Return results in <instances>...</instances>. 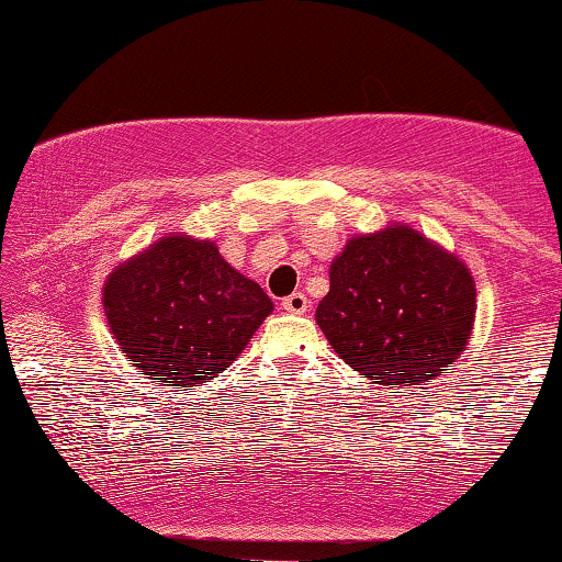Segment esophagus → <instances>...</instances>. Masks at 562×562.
Returning a JSON list of instances; mask_svg holds the SVG:
<instances>
[{
  "label": "esophagus",
  "instance_id": "34e87169",
  "mask_svg": "<svg viewBox=\"0 0 562 562\" xmlns=\"http://www.w3.org/2000/svg\"><path fill=\"white\" fill-rule=\"evenodd\" d=\"M281 304H283V310H286V313H292V315H302V313H307L310 300H307V296H304L302 292H294V294H289L286 300H283Z\"/></svg>",
  "mask_w": 562,
  "mask_h": 562
}]
</instances>
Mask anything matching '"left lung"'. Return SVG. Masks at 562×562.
<instances>
[{
    "label": "left lung",
    "mask_w": 562,
    "mask_h": 562,
    "mask_svg": "<svg viewBox=\"0 0 562 562\" xmlns=\"http://www.w3.org/2000/svg\"><path fill=\"white\" fill-rule=\"evenodd\" d=\"M472 270L406 224L357 234L330 262L315 321L338 357L378 385H425L467 349Z\"/></svg>",
    "instance_id": "8db88e82"
}]
</instances>
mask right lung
<instances>
[{
	"label": "right lung",
	"mask_w": 562,
	"mask_h": 562,
	"mask_svg": "<svg viewBox=\"0 0 562 562\" xmlns=\"http://www.w3.org/2000/svg\"><path fill=\"white\" fill-rule=\"evenodd\" d=\"M103 313L140 375L192 391L245 351L273 302L216 241L171 232L106 276Z\"/></svg>",
	"instance_id": "right-lung-1"
}]
</instances>
